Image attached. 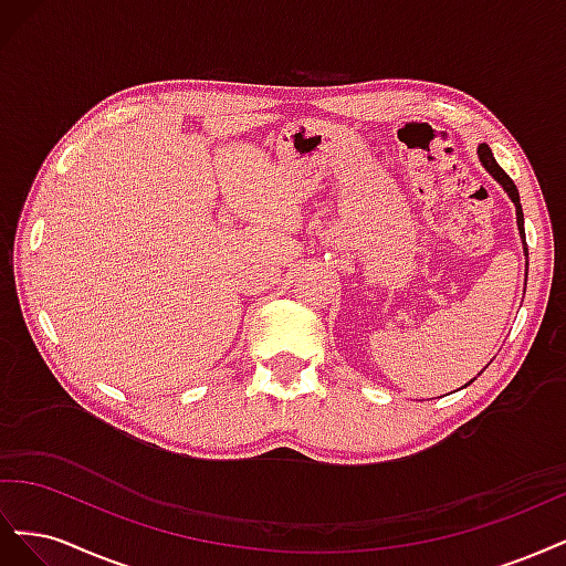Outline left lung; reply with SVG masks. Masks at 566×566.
Wrapping results in <instances>:
<instances>
[{"instance_id": "1", "label": "left lung", "mask_w": 566, "mask_h": 566, "mask_svg": "<svg viewBox=\"0 0 566 566\" xmlns=\"http://www.w3.org/2000/svg\"><path fill=\"white\" fill-rule=\"evenodd\" d=\"M479 160H482V165L486 167V172L499 181L503 188H505V193L510 196V200L515 202V212H517V229H520V235H522V243H524V254H528V250H526V235H524V214H522V202H520V193H517V186H515V181H512L505 172H503V167L495 163V158H493V153H491V148L486 146V144H479Z\"/></svg>"}]
</instances>
